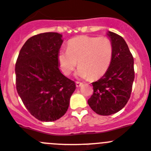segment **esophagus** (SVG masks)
Here are the masks:
<instances>
[{
    "label": "esophagus",
    "mask_w": 151,
    "mask_h": 151,
    "mask_svg": "<svg viewBox=\"0 0 151 151\" xmlns=\"http://www.w3.org/2000/svg\"><path fill=\"white\" fill-rule=\"evenodd\" d=\"M81 86H82V83L78 82V81L76 82V86H77V87H81Z\"/></svg>",
    "instance_id": "esophagus-1"
}]
</instances>
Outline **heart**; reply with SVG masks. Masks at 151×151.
<instances>
[{
    "label": "heart",
    "instance_id": "heart-1",
    "mask_svg": "<svg viewBox=\"0 0 151 151\" xmlns=\"http://www.w3.org/2000/svg\"><path fill=\"white\" fill-rule=\"evenodd\" d=\"M113 52V43L107 37L81 36L68 42V50L59 51L58 61L65 75L72 72L78 61L77 76L97 79L109 68Z\"/></svg>",
    "mask_w": 151,
    "mask_h": 151
}]
</instances>
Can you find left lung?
Masks as SVG:
<instances>
[{"label": "left lung", "mask_w": 151, "mask_h": 151, "mask_svg": "<svg viewBox=\"0 0 151 151\" xmlns=\"http://www.w3.org/2000/svg\"><path fill=\"white\" fill-rule=\"evenodd\" d=\"M113 43L112 61L105 74L92 83L93 94L88 104L99 115L108 116L124 108L131 96L135 78L134 59L121 36L108 32Z\"/></svg>", "instance_id": "8db88e82"}]
</instances>
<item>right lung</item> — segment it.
Wrapping results in <instances>:
<instances>
[{"label": "right lung", "instance_id": "1", "mask_svg": "<svg viewBox=\"0 0 151 151\" xmlns=\"http://www.w3.org/2000/svg\"><path fill=\"white\" fill-rule=\"evenodd\" d=\"M62 37L56 32H46L30 37L16 60V90L30 114L40 121L62 117L76 89L75 83L59 68Z\"/></svg>", "mask_w": 151, "mask_h": 151}]
</instances>
